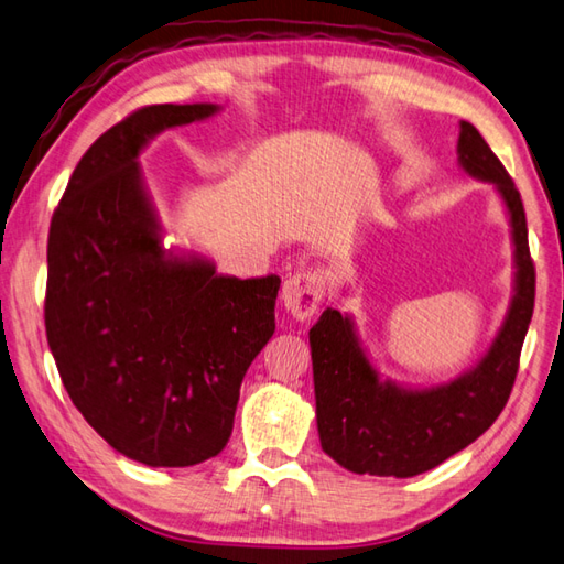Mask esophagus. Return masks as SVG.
Masks as SVG:
<instances>
[{"label": "esophagus", "instance_id": "1", "mask_svg": "<svg viewBox=\"0 0 564 564\" xmlns=\"http://www.w3.org/2000/svg\"><path fill=\"white\" fill-rule=\"evenodd\" d=\"M325 273L317 269L297 271L283 283V305L295 319H310L325 301Z\"/></svg>", "mask_w": 564, "mask_h": 564}]
</instances>
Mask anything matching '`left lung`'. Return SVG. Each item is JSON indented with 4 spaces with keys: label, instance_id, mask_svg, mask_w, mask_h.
I'll list each match as a JSON object with an SVG mask.
<instances>
[{
    "label": "left lung",
    "instance_id": "1",
    "mask_svg": "<svg viewBox=\"0 0 564 564\" xmlns=\"http://www.w3.org/2000/svg\"><path fill=\"white\" fill-rule=\"evenodd\" d=\"M458 160L467 174L497 184L517 245V295L492 349L470 373L431 390L380 382L349 317L327 307L310 329L319 443L358 475L412 477L482 436L505 410L535 303V267L517 184L473 123H460Z\"/></svg>",
    "mask_w": 564,
    "mask_h": 564
}]
</instances>
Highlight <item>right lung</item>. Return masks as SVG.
I'll return each mask as SVG.
<instances>
[{"instance_id":"add662e5","label":"right lung","mask_w":564,"mask_h":564,"mask_svg":"<svg viewBox=\"0 0 564 564\" xmlns=\"http://www.w3.org/2000/svg\"><path fill=\"white\" fill-rule=\"evenodd\" d=\"M213 104H154L84 152L47 235L45 334L72 404L118 453L152 467L218 455L239 386L275 329L281 279H230L170 259L135 158Z\"/></svg>"}]
</instances>
